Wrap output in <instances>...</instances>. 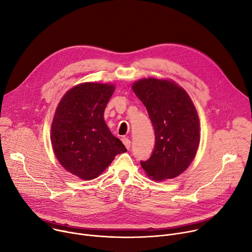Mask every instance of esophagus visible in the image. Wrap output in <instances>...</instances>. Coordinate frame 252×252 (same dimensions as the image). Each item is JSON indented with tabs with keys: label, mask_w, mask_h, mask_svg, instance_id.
I'll use <instances>...</instances> for the list:
<instances>
[{
	"label": "esophagus",
	"mask_w": 252,
	"mask_h": 252,
	"mask_svg": "<svg viewBox=\"0 0 252 252\" xmlns=\"http://www.w3.org/2000/svg\"><path fill=\"white\" fill-rule=\"evenodd\" d=\"M123 143H124V145L126 146V148L127 149V150H129L130 149V141L127 139V138H123Z\"/></svg>",
	"instance_id": "1"
}]
</instances>
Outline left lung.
Wrapping results in <instances>:
<instances>
[{"mask_svg":"<svg viewBox=\"0 0 252 252\" xmlns=\"http://www.w3.org/2000/svg\"><path fill=\"white\" fill-rule=\"evenodd\" d=\"M155 129V148L142 168L155 181L173 179L194 159L200 143L197 110L186 91L174 81L143 78L132 84Z\"/></svg>","mask_w":252,"mask_h":252,"instance_id":"left-lung-1","label":"left lung"}]
</instances>
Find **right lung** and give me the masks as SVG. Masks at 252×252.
<instances>
[{
	"label": "right lung",
	"instance_id": "add662e5",
	"mask_svg": "<svg viewBox=\"0 0 252 252\" xmlns=\"http://www.w3.org/2000/svg\"><path fill=\"white\" fill-rule=\"evenodd\" d=\"M116 87L85 82L69 89L61 98L51 126V144L61 166L83 180L98 177L124 144L107 127L103 113Z\"/></svg>",
	"mask_w": 252,
	"mask_h": 252
}]
</instances>
